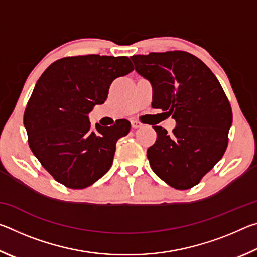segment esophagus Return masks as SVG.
Masks as SVG:
<instances>
[{
    "label": "esophagus",
    "instance_id": "34e87169",
    "mask_svg": "<svg viewBox=\"0 0 257 257\" xmlns=\"http://www.w3.org/2000/svg\"><path fill=\"white\" fill-rule=\"evenodd\" d=\"M132 127H133L134 129L141 128V127H142V123H141V122H138V121H135V120H133V121H132Z\"/></svg>",
    "mask_w": 257,
    "mask_h": 257
}]
</instances>
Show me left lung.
Returning <instances> with one entry per match:
<instances>
[{"label": "left lung", "mask_w": 257, "mask_h": 257, "mask_svg": "<svg viewBox=\"0 0 257 257\" xmlns=\"http://www.w3.org/2000/svg\"><path fill=\"white\" fill-rule=\"evenodd\" d=\"M132 60L152 84V106L177 122L171 134L153 127L158 137L147 150L152 170L173 188L189 189L227 150L232 123L227 95L210 68L188 52L133 55Z\"/></svg>", "instance_id": "obj_1"}]
</instances>
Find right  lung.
I'll list each match as a JSON object with an SVG mask.
<instances>
[{
    "label": "right lung",
    "mask_w": 257,
    "mask_h": 257,
    "mask_svg": "<svg viewBox=\"0 0 257 257\" xmlns=\"http://www.w3.org/2000/svg\"><path fill=\"white\" fill-rule=\"evenodd\" d=\"M134 70L127 56H67L43 72L24 114L30 150L54 179L68 188L82 189L111 168L118 139L130 122L90 128L88 113L106 101L116 78Z\"/></svg>",
    "instance_id": "right-lung-1"
}]
</instances>
